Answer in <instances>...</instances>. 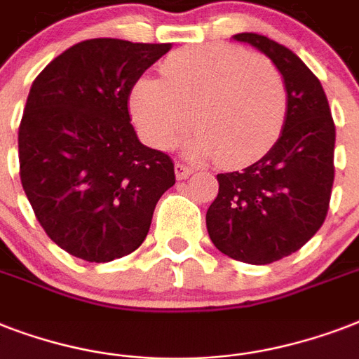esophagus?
I'll return each mask as SVG.
<instances>
[{
    "label": "esophagus",
    "instance_id": "esophagus-1",
    "mask_svg": "<svg viewBox=\"0 0 359 359\" xmlns=\"http://www.w3.org/2000/svg\"><path fill=\"white\" fill-rule=\"evenodd\" d=\"M191 173H194V168H190V165H186V163H175V175H177L179 180L188 179Z\"/></svg>",
    "mask_w": 359,
    "mask_h": 359
}]
</instances>
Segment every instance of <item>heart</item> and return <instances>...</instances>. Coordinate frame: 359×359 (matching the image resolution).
Segmentation results:
<instances>
[{
    "mask_svg": "<svg viewBox=\"0 0 359 359\" xmlns=\"http://www.w3.org/2000/svg\"><path fill=\"white\" fill-rule=\"evenodd\" d=\"M289 95L270 61L235 44L177 50L162 65V80L140 78L130 111L152 147L169 149L191 126L194 156H216L238 168L264 156L283 132Z\"/></svg>",
    "mask_w": 359,
    "mask_h": 359,
    "instance_id": "obj_1",
    "label": "heart"
}]
</instances>
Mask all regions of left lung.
<instances>
[{
	"instance_id": "obj_1",
	"label": "left lung",
	"mask_w": 359,
	"mask_h": 359,
	"mask_svg": "<svg viewBox=\"0 0 359 359\" xmlns=\"http://www.w3.org/2000/svg\"><path fill=\"white\" fill-rule=\"evenodd\" d=\"M233 39L272 59L287 86L289 109L279 140L261 160L218 175L207 229L231 259L270 264L300 250L326 219L335 177V124L320 81L296 53L257 33Z\"/></svg>"
}]
</instances>
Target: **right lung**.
I'll return each mask as SVG.
<instances>
[{"mask_svg":"<svg viewBox=\"0 0 359 359\" xmlns=\"http://www.w3.org/2000/svg\"><path fill=\"white\" fill-rule=\"evenodd\" d=\"M171 44L78 42L36 76L18 128L20 180L46 235L70 255L109 262L143 244L175 184V163L137 140L134 83Z\"/></svg>","mask_w":359,"mask_h":359,"instance_id":"add662e5","label":"right lung"}]
</instances>
